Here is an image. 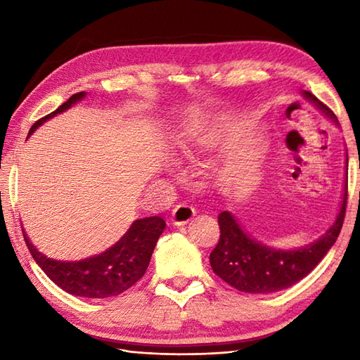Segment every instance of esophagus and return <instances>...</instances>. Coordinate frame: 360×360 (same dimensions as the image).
<instances>
[{
    "label": "esophagus",
    "mask_w": 360,
    "mask_h": 360,
    "mask_svg": "<svg viewBox=\"0 0 360 360\" xmlns=\"http://www.w3.org/2000/svg\"><path fill=\"white\" fill-rule=\"evenodd\" d=\"M195 217V209L187 202L178 204L172 212V221L174 226H186Z\"/></svg>",
    "instance_id": "34e87169"
}]
</instances>
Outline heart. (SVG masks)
Returning <instances> with one entry per match:
<instances>
[{"instance_id":"obj_1","label":"heart","mask_w":360,"mask_h":360,"mask_svg":"<svg viewBox=\"0 0 360 360\" xmlns=\"http://www.w3.org/2000/svg\"><path fill=\"white\" fill-rule=\"evenodd\" d=\"M219 139V131L215 127L210 125H201L196 128L195 131L190 134L188 139L182 143V148L190 150L192 147H201V148H209L213 147Z\"/></svg>"}]
</instances>
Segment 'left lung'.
Wrapping results in <instances>:
<instances>
[{"label":"left lung","instance_id":"1","mask_svg":"<svg viewBox=\"0 0 360 360\" xmlns=\"http://www.w3.org/2000/svg\"><path fill=\"white\" fill-rule=\"evenodd\" d=\"M303 96L328 117L338 122L334 112L314 94L304 91ZM347 198L348 179H345L342 205L333 226L317 241L294 250H278L259 244L243 231L231 212H221L218 215L219 241L210 254L213 272L235 289L250 294H271L295 285L307 277L334 246L345 219Z\"/></svg>","mask_w":360,"mask_h":360}]
</instances>
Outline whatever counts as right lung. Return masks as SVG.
<instances>
[{"label":"right lung","instance_id":"right-lung-1","mask_svg":"<svg viewBox=\"0 0 360 360\" xmlns=\"http://www.w3.org/2000/svg\"><path fill=\"white\" fill-rule=\"evenodd\" d=\"M83 97L85 93L71 96L56 111L37 120L29 129V134H32L48 119L71 108ZM164 229L165 221L160 217L136 219L128 232L114 246L102 254L79 259V262H60V259L48 258L32 246L26 233L22 235L35 263L58 288L75 297L106 298L125 292L143 277Z\"/></svg>","mask_w":360,"mask_h":360}]
</instances>
